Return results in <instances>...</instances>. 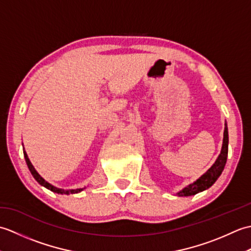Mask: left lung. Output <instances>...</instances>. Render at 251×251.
Segmentation results:
<instances>
[{
	"instance_id": "left-lung-1",
	"label": "left lung",
	"mask_w": 251,
	"mask_h": 251,
	"mask_svg": "<svg viewBox=\"0 0 251 251\" xmlns=\"http://www.w3.org/2000/svg\"><path fill=\"white\" fill-rule=\"evenodd\" d=\"M227 151H228V132H227V125L226 123L225 134H223V145L221 149V153L220 155L218 156L217 161L204 175L201 176L200 179H197L194 183L188 185L182 191H180L178 195L179 196L195 195L196 193H199V192L204 191L214 184L216 182V180L220 177L223 169H225L226 157H227Z\"/></svg>"
}]
</instances>
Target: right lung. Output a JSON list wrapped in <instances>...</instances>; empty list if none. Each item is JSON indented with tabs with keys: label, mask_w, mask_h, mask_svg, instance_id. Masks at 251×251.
Masks as SVG:
<instances>
[{
	"label": "right lung",
	"mask_w": 251,
	"mask_h": 251,
	"mask_svg": "<svg viewBox=\"0 0 251 251\" xmlns=\"http://www.w3.org/2000/svg\"><path fill=\"white\" fill-rule=\"evenodd\" d=\"M24 155H25V163H26V165H28V168L31 172L32 176H33L34 179L37 181V182H39L41 185L45 186L46 189H49V190L55 192V193H58V194H74V193H78V192H81L83 189H85V188H83V189H75V190H63V189H58V188H56V186L50 184L49 182H47V181H45L43 178H42L39 174H37V172L33 167V165L31 164L30 159L28 158V155H26V153H25V150H24Z\"/></svg>",
	"instance_id": "obj_1"
}]
</instances>
